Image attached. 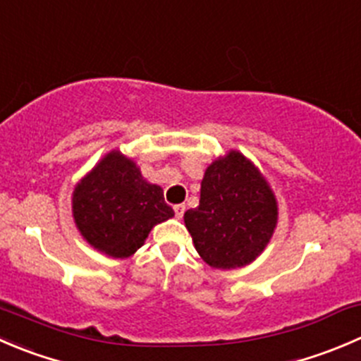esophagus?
<instances>
[{
  "label": "esophagus",
  "mask_w": 361,
  "mask_h": 361,
  "mask_svg": "<svg viewBox=\"0 0 361 361\" xmlns=\"http://www.w3.org/2000/svg\"><path fill=\"white\" fill-rule=\"evenodd\" d=\"M174 213H176L178 219H181L185 213V204H174Z\"/></svg>",
  "instance_id": "34e87169"
}]
</instances>
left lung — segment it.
<instances>
[{"label":"left lung","instance_id":"left-lung-1","mask_svg":"<svg viewBox=\"0 0 361 361\" xmlns=\"http://www.w3.org/2000/svg\"><path fill=\"white\" fill-rule=\"evenodd\" d=\"M277 202L264 178L241 153L231 152L206 169L199 206L185 212L195 250L213 268L254 261L274 234Z\"/></svg>","mask_w":361,"mask_h":361}]
</instances>
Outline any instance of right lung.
Instances as JSON below:
<instances>
[{
    "label": "right lung",
    "instance_id": "add662e5",
    "mask_svg": "<svg viewBox=\"0 0 361 361\" xmlns=\"http://www.w3.org/2000/svg\"><path fill=\"white\" fill-rule=\"evenodd\" d=\"M174 215L159 185H149L132 160L109 153L73 192L80 234L113 257L134 254L155 224Z\"/></svg>",
    "mask_w": 361,
    "mask_h": 361
}]
</instances>
